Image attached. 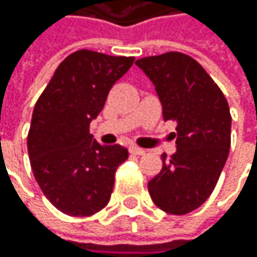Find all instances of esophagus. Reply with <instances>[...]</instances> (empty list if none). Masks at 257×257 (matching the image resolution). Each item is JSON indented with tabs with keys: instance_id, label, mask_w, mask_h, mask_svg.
I'll return each instance as SVG.
<instances>
[{
	"instance_id": "34e87169",
	"label": "esophagus",
	"mask_w": 257,
	"mask_h": 257,
	"mask_svg": "<svg viewBox=\"0 0 257 257\" xmlns=\"http://www.w3.org/2000/svg\"><path fill=\"white\" fill-rule=\"evenodd\" d=\"M130 151H131V154H136V156H143L145 154V150H142V148H139V146H131Z\"/></svg>"
}]
</instances>
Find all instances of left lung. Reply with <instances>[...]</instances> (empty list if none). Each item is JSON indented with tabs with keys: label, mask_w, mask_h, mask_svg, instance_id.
Segmentation results:
<instances>
[{
	"label": "left lung",
	"mask_w": 257,
	"mask_h": 257,
	"mask_svg": "<svg viewBox=\"0 0 257 257\" xmlns=\"http://www.w3.org/2000/svg\"><path fill=\"white\" fill-rule=\"evenodd\" d=\"M136 64L150 77L163 118L176 121L177 151L150 180L148 191L160 210L186 214L210 197L231 145L228 101L214 80L190 55L166 52Z\"/></svg>",
	"instance_id": "8db88e82"
}]
</instances>
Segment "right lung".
<instances>
[{"mask_svg":"<svg viewBox=\"0 0 257 257\" xmlns=\"http://www.w3.org/2000/svg\"><path fill=\"white\" fill-rule=\"evenodd\" d=\"M133 63L134 57L77 51L60 63L34 107L27 134L31 166L44 196L64 214L92 216L111 199L127 150L100 145L89 124Z\"/></svg>","mask_w":257,"mask_h":257,"instance_id":"add662e5","label":"right lung"}]
</instances>
